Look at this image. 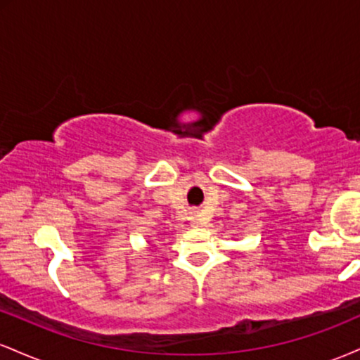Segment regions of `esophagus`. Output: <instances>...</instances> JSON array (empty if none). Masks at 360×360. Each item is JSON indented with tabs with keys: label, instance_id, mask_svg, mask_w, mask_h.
<instances>
[{
	"label": "esophagus",
	"instance_id": "esophagus-1",
	"mask_svg": "<svg viewBox=\"0 0 360 360\" xmlns=\"http://www.w3.org/2000/svg\"><path fill=\"white\" fill-rule=\"evenodd\" d=\"M191 221L194 223V225H203V220H201V214H193Z\"/></svg>",
	"mask_w": 360,
	"mask_h": 360
}]
</instances>
